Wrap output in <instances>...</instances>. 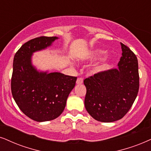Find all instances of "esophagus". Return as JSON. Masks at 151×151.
Returning <instances> with one entry per match:
<instances>
[{"mask_svg": "<svg viewBox=\"0 0 151 151\" xmlns=\"http://www.w3.org/2000/svg\"><path fill=\"white\" fill-rule=\"evenodd\" d=\"M76 83H77V84H81V83H83V78L81 77L77 78V82H76Z\"/></svg>", "mask_w": 151, "mask_h": 151, "instance_id": "1", "label": "esophagus"}]
</instances>
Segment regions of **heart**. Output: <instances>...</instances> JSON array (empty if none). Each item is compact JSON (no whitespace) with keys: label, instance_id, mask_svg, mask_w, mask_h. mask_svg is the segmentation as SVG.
I'll return each mask as SVG.
<instances>
[{"label":"heart","instance_id":"obj_1","mask_svg":"<svg viewBox=\"0 0 151 151\" xmlns=\"http://www.w3.org/2000/svg\"><path fill=\"white\" fill-rule=\"evenodd\" d=\"M104 53H105V51H103V50H97L95 51L94 52V54L95 56H102V55L104 54ZM108 60H104L101 63L100 65H97L95 67V70L96 72H100V71H103V70H104L106 68V67L108 65Z\"/></svg>","mask_w":151,"mask_h":151}]
</instances>
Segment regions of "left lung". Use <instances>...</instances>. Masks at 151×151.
Masks as SVG:
<instances>
[{
    "mask_svg": "<svg viewBox=\"0 0 151 151\" xmlns=\"http://www.w3.org/2000/svg\"><path fill=\"white\" fill-rule=\"evenodd\" d=\"M118 69L100 72L84 79L86 109L96 121L111 123L121 119L132 106L139 88L138 60L121 42Z\"/></svg>",
    "mask_w": 151,
    "mask_h": 151,
    "instance_id": "8db88e82",
    "label": "left lung"
}]
</instances>
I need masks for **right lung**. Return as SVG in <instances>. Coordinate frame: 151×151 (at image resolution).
<instances>
[{
    "label": "right lung",
    "mask_w": 151,
    "mask_h": 151,
    "mask_svg": "<svg viewBox=\"0 0 151 151\" xmlns=\"http://www.w3.org/2000/svg\"><path fill=\"white\" fill-rule=\"evenodd\" d=\"M57 37H42L24 44L14 55L11 90L19 108L37 122L58 118L63 111L67 99L75 86L77 77L60 72H39L32 65L35 51L50 47Z\"/></svg>",
    "instance_id": "add662e5"
}]
</instances>
